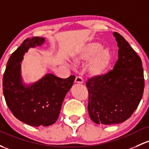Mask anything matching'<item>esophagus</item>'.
Instances as JSON below:
<instances>
[{
	"label": "esophagus",
	"mask_w": 149,
	"mask_h": 149,
	"mask_svg": "<svg viewBox=\"0 0 149 149\" xmlns=\"http://www.w3.org/2000/svg\"><path fill=\"white\" fill-rule=\"evenodd\" d=\"M75 83H76V84H83L84 79L81 76H76V79H75Z\"/></svg>",
	"instance_id": "34e87169"
}]
</instances>
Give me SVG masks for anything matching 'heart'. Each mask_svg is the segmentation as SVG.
Here are the masks:
<instances>
[{
  "label": "heart",
  "mask_w": 149,
  "mask_h": 149,
  "mask_svg": "<svg viewBox=\"0 0 149 149\" xmlns=\"http://www.w3.org/2000/svg\"><path fill=\"white\" fill-rule=\"evenodd\" d=\"M91 59L87 66V71L92 77L102 75L110 65L112 54L107 48H102L101 43L92 42L86 45L75 59V62L86 61Z\"/></svg>",
  "instance_id": "b5f03b06"
}]
</instances>
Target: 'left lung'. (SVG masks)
<instances>
[{"mask_svg":"<svg viewBox=\"0 0 149 149\" xmlns=\"http://www.w3.org/2000/svg\"><path fill=\"white\" fill-rule=\"evenodd\" d=\"M118 58L113 69L88 79V111L97 124L111 125L128 119L137 109L143 93L142 62L121 35L113 33Z\"/></svg>","mask_w":149,"mask_h":149,"instance_id":"obj_1","label":"left lung"}]
</instances>
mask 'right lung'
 Here are the masks:
<instances>
[{"mask_svg":"<svg viewBox=\"0 0 149 149\" xmlns=\"http://www.w3.org/2000/svg\"><path fill=\"white\" fill-rule=\"evenodd\" d=\"M41 37L29 38L9 58L3 78L6 102L14 116L33 126L54 124L60 114L63 101L73 86L74 76L61 79L48 73L31 85L23 84L21 63L29 48L40 46Z\"/></svg>","mask_w":149,"mask_h":149,"instance_id":"obj_1","label":"right lung"}]
</instances>
